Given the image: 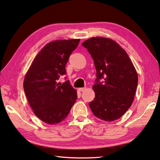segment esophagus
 I'll use <instances>...</instances> for the list:
<instances>
[{"instance_id":"34e87169","label":"esophagus","mask_w":160,"mask_h":160,"mask_svg":"<svg viewBox=\"0 0 160 160\" xmlns=\"http://www.w3.org/2000/svg\"><path fill=\"white\" fill-rule=\"evenodd\" d=\"M85 90H86V88L85 87L78 88V91H85Z\"/></svg>"}]
</instances>
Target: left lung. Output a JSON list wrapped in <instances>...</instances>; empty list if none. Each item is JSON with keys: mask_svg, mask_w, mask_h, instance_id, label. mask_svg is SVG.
I'll use <instances>...</instances> for the list:
<instances>
[{"mask_svg": "<svg viewBox=\"0 0 160 160\" xmlns=\"http://www.w3.org/2000/svg\"><path fill=\"white\" fill-rule=\"evenodd\" d=\"M92 57L96 69L93 86L95 98L88 105L93 113L105 121L123 116L131 106L138 76L125 49L110 38L96 37L82 43ZM103 79L100 82L99 80Z\"/></svg>", "mask_w": 160, "mask_h": 160, "instance_id": "8db88e82", "label": "left lung"}]
</instances>
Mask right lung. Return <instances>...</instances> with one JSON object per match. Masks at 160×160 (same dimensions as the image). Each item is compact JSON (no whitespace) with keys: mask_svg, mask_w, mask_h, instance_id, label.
Instances as JSON below:
<instances>
[{"mask_svg":"<svg viewBox=\"0 0 160 160\" xmlns=\"http://www.w3.org/2000/svg\"><path fill=\"white\" fill-rule=\"evenodd\" d=\"M80 39L54 40L47 44L37 54L26 73L23 87L35 116L49 125L63 121L77 99V90L67 80L58 82L66 75V66Z\"/></svg>","mask_w":160,"mask_h":160,"instance_id":"1","label":"right lung"}]
</instances>
